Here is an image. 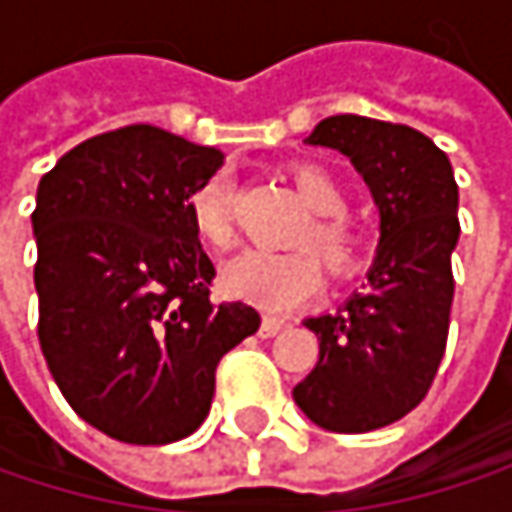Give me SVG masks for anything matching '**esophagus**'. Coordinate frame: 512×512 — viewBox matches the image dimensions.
Returning <instances> with one entry per match:
<instances>
[{
    "label": "esophagus",
    "instance_id": "esophagus-1",
    "mask_svg": "<svg viewBox=\"0 0 512 512\" xmlns=\"http://www.w3.org/2000/svg\"><path fill=\"white\" fill-rule=\"evenodd\" d=\"M284 329V320L281 317H263L260 320V338H272Z\"/></svg>",
    "mask_w": 512,
    "mask_h": 512
}]
</instances>
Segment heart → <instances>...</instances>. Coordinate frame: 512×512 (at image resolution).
I'll list each match as a JSON object with an SVG mask.
<instances>
[{
  "mask_svg": "<svg viewBox=\"0 0 512 512\" xmlns=\"http://www.w3.org/2000/svg\"><path fill=\"white\" fill-rule=\"evenodd\" d=\"M287 177L311 210L296 243L311 246L335 278L356 275L367 263V237L347 216L350 192L344 180L320 162H299ZM189 222L207 249L222 252L234 243V180L228 171H213L192 189ZM314 252H243L222 269V287L228 296L257 308L287 311L314 296L323 284Z\"/></svg>",
  "mask_w": 512,
  "mask_h": 512,
  "instance_id": "obj_1",
  "label": "heart"
}]
</instances>
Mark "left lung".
<instances>
[{
  "instance_id": "8db88e82",
  "label": "left lung",
  "mask_w": 512,
  "mask_h": 512,
  "mask_svg": "<svg viewBox=\"0 0 512 512\" xmlns=\"http://www.w3.org/2000/svg\"><path fill=\"white\" fill-rule=\"evenodd\" d=\"M305 142L353 159L379 207V252L364 293L338 314L305 320L320 358L293 400L323 430L367 433L409 415L439 373L460 192L448 154L406 124L332 115Z\"/></svg>"
}]
</instances>
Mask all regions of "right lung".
<instances>
[{
	"mask_svg": "<svg viewBox=\"0 0 512 512\" xmlns=\"http://www.w3.org/2000/svg\"><path fill=\"white\" fill-rule=\"evenodd\" d=\"M225 154L151 124L100 133L41 177L38 341L70 409L127 445L195 433L216 367L260 314L210 302L216 269L189 222Z\"/></svg>",
	"mask_w": 512,
	"mask_h": 512,
	"instance_id": "obj_1",
	"label": "right lung"
}]
</instances>
